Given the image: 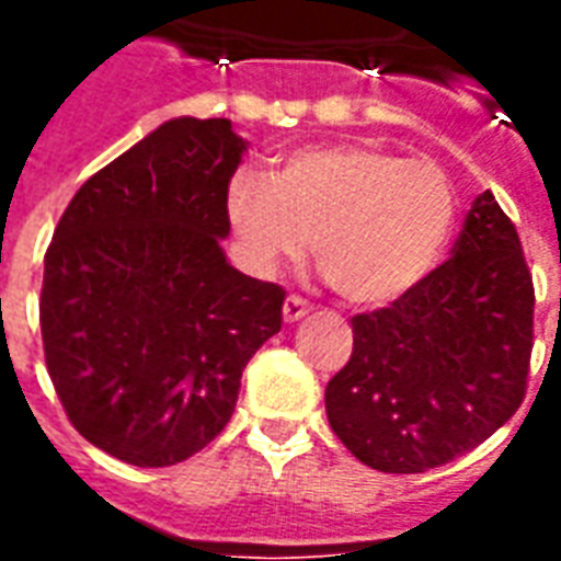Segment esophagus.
<instances>
[{
    "mask_svg": "<svg viewBox=\"0 0 561 561\" xmlns=\"http://www.w3.org/2000/svg\"><path fill=\"white\" fill-rule=\"evenodd\" d=\"M309 312H312V306L306 304L300 294H291V297L285 300V309H282V316H285V321H288V324L300 321V318H306Z\"/></svg>",
    "mask_w": 561,
    "mask_h": 561,
    "instance_id": "1",
    "label": "esophagus"
}]
</instances>
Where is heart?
Here are the masks:
<instances>
[{
  "instance_id": "obj_1",
  "label": "heart",
  "mask_w": 561,
  "mask_h": 561,
  "mask_svg": "<svg viewBox=\"0 0 561 561\" xmlns=\"http://www.w3.org/2000/svg\"><path fill=\"white\" fill-rule=\"evenodd\" d=\"M457 216L447 173L366 144L294 152L273 183L228 185V221L249 264L276 273L312 240L316 264L342 300L385 306L417 288L445 252Z\"/></svg>"
}]
</instances>
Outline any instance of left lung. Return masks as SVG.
Segmentation results:
<instances>
[{"label":"left lung","mask_w":561,"mask_h":561,"mask_svg":"<svg viewBox=\"0 0 561 561\" xmlns=\"http://www.w3.org/2000/svg\"><path fill=\"white\" fill-rule=\"evenodd\" d=\"M531 312L517 228L483 192L445 264L400 300L352 318V357L324 390L333 433L390 474L462 457L526 397Z\"/></svg>","instance_id":"8db88e82"}]
</instances>
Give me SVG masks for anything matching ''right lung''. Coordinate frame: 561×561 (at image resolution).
<instances>
[{
    "label": "right lung",
    "instance_id": "add662e5",
    "mask_svg": "<svg viewBox=\"0 0 561 561\" xmlns=\"http://www.w3.org/2000/svg\"><path fill=\"white\" fill-rule=\"evenodd\" d=\"M231 119H168L80 185L44 255L42 340L56 397L87 442L159 469L231 421L285 291L228 264Z\"/></svg>",
    "mask_w": 561,
    "mask_h": 561
}]
</instances>
